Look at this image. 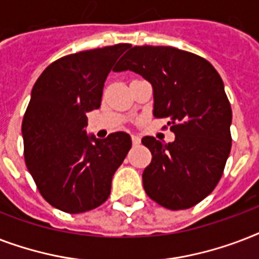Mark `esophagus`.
<instances>
[{
	"label": "esophagus",
	"mask_w": 259,
	"mask_h": 259,
	"mask_svg": "<svg viewBox=\"0 0 259 259\" xmlns=\"http://www.w3.org/2000/svg\"><path fill=\"white\" fill-rule=\"evenodd\" d=\"M132 142H133L134 146H137L140 142H141V140H140V137L138 136H132Z\"/></svg>",
	"instance_id": "1"
}]
</instances>
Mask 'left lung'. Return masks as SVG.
I'll return each instance as SVG.
<instances>
[{
	"label": "left lung",
	"mask_w": 259,
	"mask_h": 259,
	"mask_svg": "<svg viewBox=\"0 0 259 259\" xmlns=\"http://www.w3.org/2000/svg\"><path fill=\"white\" fill-rule=\"evenodd\" d=\"M134 71L153 87V115L168 118L175 141L144 137L152 162L142 173L148 196L168 209L191 208L212 192L231 150V106L205 59L173 47L130 48L114 71Z\"/></svg>",
	"instance_id": "8db88e82"
}]
</instances>
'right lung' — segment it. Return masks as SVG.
<instances>
[{
    "label": "right lung",
    "instance_id": "obj_1",
    "mask_svg": "<svg viewBox=\"0 0 259 259\" xmlns=\"http://www.w3.org/2000/svg\"><path fill=\"white\" fill-rule=\"evenodd\" d=\"M130 44L67 55L34 83L22 119L24 156L38 192L55 208L86 212L103 204L132 148L123 132L87 136L86 114L99 109L107 75Z\"/></svg>",
    "mask_w": 259,
    "mask_h": 259
}]
</instances>
